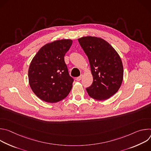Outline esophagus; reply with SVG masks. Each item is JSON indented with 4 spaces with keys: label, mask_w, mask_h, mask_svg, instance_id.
<instances>
[{
    "label": "esophagus",
    "mask_w": 151,
    "mask_h": 151,
    "mask_svg": "<svg viewBox=\"0 0 151 151\" xmlns=\"http://www.w3.org/2000/svg\"><path fill=\"white\" fill-rule=\"evenodd\" d=\"M82 78V75H81V76H78V77H77L76 78V80L77 81H81V79Z\"/></svg>",
    "instance_id": "34e87169"
}]
</instances>
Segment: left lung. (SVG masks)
Returning <instances> with one entry per match:
<instances>
[{
    "instance_id": "1",
    "label": "left lung",
    "mask_w": 151,
    "mask_h": 151,
    "mask_svg": "<svg viewBox=\"0 0 151 151\" xmlns=\"http://www.w3.org/2000/svg\"><path fill=\"white\" fill-rule=\"evenodd\" d=\"M78 42L88 58L93 77V83L86 88L88 95L98 100L108 99L118 91L122 82L124 69L119 55L100 37H82Z\"/></svg>"
}]
</instances>
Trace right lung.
Masks as SVG:
<instances>
[{
  "label": "right lung",
  "mask_w": 151,
  "mask_h": 151,
  "mask_svg": "<svg viewBox=\"0 0 151 151\" xmlns=\"http://www.w3.org/2000/svg\"><path fill=\"white\" fill-rule=\"evenodd\" d=\"M72 44L71 39L48 43L32 59L29 68V84L42 100L56 103L69 94L73 79L69 74L64 57Z\"/></svg>",
  "instance_id": "right-lung-1"
}]
</instances>
